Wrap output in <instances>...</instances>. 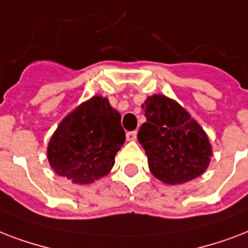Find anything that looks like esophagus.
I'll return each mask as SVG.
<instances>
[{"mask_svg":"<svg viewBox=\"0 0 248 248\" xmlns=\"http://www.w3.org/2000/svg\"><path fill=\"white\" fill-rule=\"evenodd\" d=\"M125 137L128 141H134L137 138V132L136 130H132V132H126Z\"/></svg>","mask_w":248,"mask_h":248,"instance_id":"esophagus-1","label":"esophagus"}]
</instances>
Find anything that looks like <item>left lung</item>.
<instances>
[{"label": "left lung", "mask_w": 248, "mask_h": 248, "mask_svg": "<svg viewBox=\"0 0 248 248\" xmlns=\"http://www.w3.org/2000/svg\"><path fill=\"white\" fill-rule=\"evenodd\" d=\"M142 108L146 123L137 138L146 151L151 173L170 185L201 176L212 155L201 125L178 103L160 94L147 98Z\"/></svg>", "instance_id": "8db88e82"}]
</instances>
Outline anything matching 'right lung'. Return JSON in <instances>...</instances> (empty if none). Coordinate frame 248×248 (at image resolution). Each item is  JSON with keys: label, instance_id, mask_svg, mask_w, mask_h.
<instances>
[{"label": "right lung", "instance_id": "add662e5", "mask_svg": "<svg viewBox=\"0 0 248 248\" xmlns=\"http://www.w3.org/2000/svg\"><path fill=\"white\" fill-rule=\"evenodd\" d=\"M124 141L120 114L107 98L93 97L63 119L50 138L47 159L55 173L85 185L110 172Z\"/></svg>", "mask_w": 248, "mask_h": 248}]
</instances>
